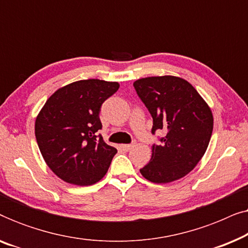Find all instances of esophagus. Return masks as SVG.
I'll return each instance as SVG.
<instances>
[{"label":"esophagus","instance_id":"obj_1","mask_svg":"<svg viewBox=\"0 0 248 248\" xmlns=\"http://www.w3.org/2000/svg\"><path fill=\"white\" fill-rule=\"evenodd\" d=\"M134 143H132V144H122L121 145V148L123 149V150H125V151H128V150H131L132 148H134Z\"/></svg>","mask_w":248,"mask_h":248}]
</instances>
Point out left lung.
Segmentation results:
<instances>
[{
	"label": "left lung",
	"instance_id": "obj_1",
	"mask_svg": "<svg viewBox=\"0 0 248 248\" xmlns=\"http://www.w3.org/2000/svg\"><path fill=\"white\" fill-rule=\"evenodd\" d=\"M139 97L154 118L152 133L164 130L161 143L151 147V159L141 175L157 184L177 181L195 168L213 130L211 108L188 81L179 77H148L134 81Z\"/></svg>",
	"mask_w": 248,
	"mask_h": 248
}]
</instances>
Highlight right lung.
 Returning <instances> with one entry per match:
<instances>
[{"instance_id":"add662e5","label":"right lung","mask_w":248,"mask_h":248,"mask_svg":"<svg viewBox=\"0 0 248 248\" xmlns=\"http://www.w3.org/2000/svg\"><path fill=\"white\" fill-rule=\"evenodd\" d=\"M118 82L79 80L57 89L37 115L35 135L50 170L69 184L88 186L106 175L116 148L98 137L99 111Z\"/></svg>"}]
</instances>
